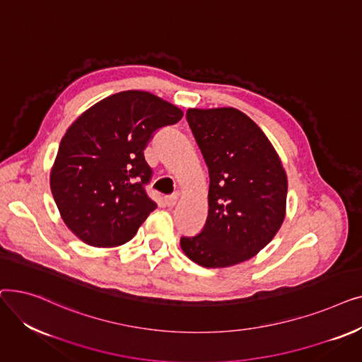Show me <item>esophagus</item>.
Here are the masks:
<instances>
[{
    "instance_id": "34e87169",
    "label": "esophagus",
    "mask_w": 362,
    "mask_h": 362,
    "mask_svg": "<svg viewBox=\"0 0 362 362\" xmlns=\"http://www.w3.org/2000/svg\"><path fill=\"white\" fill-rule=\"evenodd\" d=\"M176 202H177V195H170V197L164 198V204L167 206H173V205H176Z\"/></svg>"
}]
</instances>
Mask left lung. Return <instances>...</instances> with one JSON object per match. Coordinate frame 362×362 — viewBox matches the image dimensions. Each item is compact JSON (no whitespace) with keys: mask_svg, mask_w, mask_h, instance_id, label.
I'll use <instances>...</instances> for the list:
<instances>
[{"mask_svg":"<svg viewBox=\"0 0 362 362\" xmlns=\"http://www.w3.org/2000/svg\"><path fill=\"white\" fill-rule=\"evenodd\" d=\"M210 175L208 217L183 252L206 269L229 267L257 255L279 232L286 211L288 177L273 145L236 108L186 112Z\"/></svg>","mask_w":362,"mask_h":362,"instance_id":"left-lung-1","label":"left lung"}]
</instances>
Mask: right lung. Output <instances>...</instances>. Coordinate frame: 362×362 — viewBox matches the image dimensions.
Instances as JSON below:
<instances>
[{"mask_svg":"<svg viewBox=\"0 0 362 362\" xmlns=\"http://www.w3.org/2000/svg\"><path fill=\"white\" fill-rule=\"evenodd\" d=\"M180 108L144 90L100 101L62 139L51 192L69 229L92 246H119L156 210L145 186L152 168L144 149L156 132L176 124Z\"/></svg>","mask_w":362,"mask_h":362,"instance_id":"add662e5","label":"right lung"}]
</instances>
